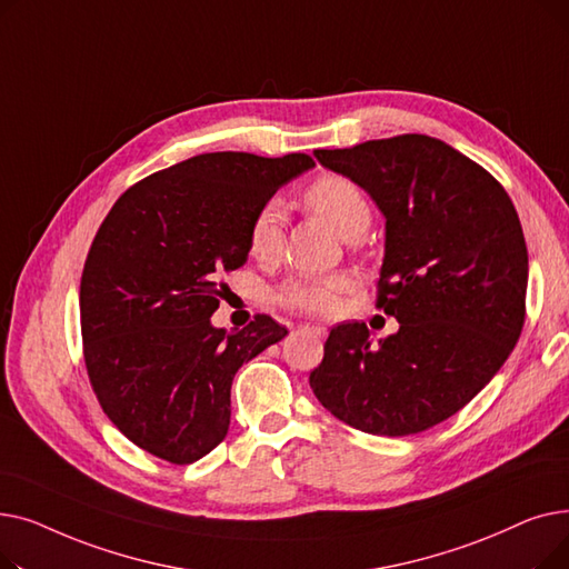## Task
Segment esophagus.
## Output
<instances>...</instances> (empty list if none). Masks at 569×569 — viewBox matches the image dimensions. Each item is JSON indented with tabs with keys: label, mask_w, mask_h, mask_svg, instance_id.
I'll use <instances>...</instances> for the list:
<instances>
[{
	"label": "esophagus",
	"mask_w": 569,
	"mask_h": 569,
	"mask_svg": "<svg viewBox=\"0 0 569 569\" xmlns=\"http://www.w3.org/2000/svg\"><path fill=\"white\" fill-rule=\"evenodd\" d=\"M302 330L309 332V335H313V337H318V339H325V337H327V327H322V325H305Z\"/></svg>",
	"instance_id": "esophagus-1"
}]
</instances>
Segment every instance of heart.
I'll use <instances>...</instances> for the list:
<instances>
[{
    "label": "heart",
    "mask_w": 569,
    "mask_h": 569,
    "mask_svg": "<svg viewBox=\"0 0 569 569\" xmlns=\"http://www.w3.org/2000/svg\"><path fill=\"white\" fill-rule=\"evenodd\" d=\"M307 204L318 217L330 223L339 237L355 242L365 237L371 226V204L362 189L341 174H325L307 189ZM286 226V209L281 200H267L258 207L249 230V253L260 260H274L281 251ZM352 281L346 274H302L292 277L274 292V300L292 311L327 316L339 307L341 295L350 290Z\"/></svg>",
    "instance_id": "heart-1"
}]
</instances>
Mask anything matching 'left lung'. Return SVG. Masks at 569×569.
Instances as JSON below:
<instances>
[{
  "label": "left lung",
  "instance_id": "obj_1",
  "mask_svg": "<svg viewBox=\"0 0 569 569\" xmlns=\"http://www.w3.org/2000/svg\"><path fill=\"white\" fill-rule=\"evenodd\" d=\"M313 154L385 217L378 307L399 332L373 346L365 322L335 327L311 390L365 433L431 429L482 392L519 341L528 251L517 209L482 166L431 136Z\"/></svg>",
  "mask_w": 569,
  "mask_h": 569
}]
</instances>
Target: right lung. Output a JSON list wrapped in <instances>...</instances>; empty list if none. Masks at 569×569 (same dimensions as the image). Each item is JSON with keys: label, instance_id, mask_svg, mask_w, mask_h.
<instances>
[{"label": "right lung", "instance_id": "obj_1", "mask_svg": "<svg viewBox=\"0 0 569 569\" xmlns=\"http://www.w3.org/2000/svg\"><path fill=\"white\" fill-rule=\"evenodd\" d=\"M313 166L307 154H198L112 204L80 281L84 365L103 412L144 452L179 466L212 452L234 373L288 335L269 316L228 332L212 313L221 279L249 258L258 207Z\"/></svg>", "mask_w": 569, "mask_h": 569}]
</instances>
